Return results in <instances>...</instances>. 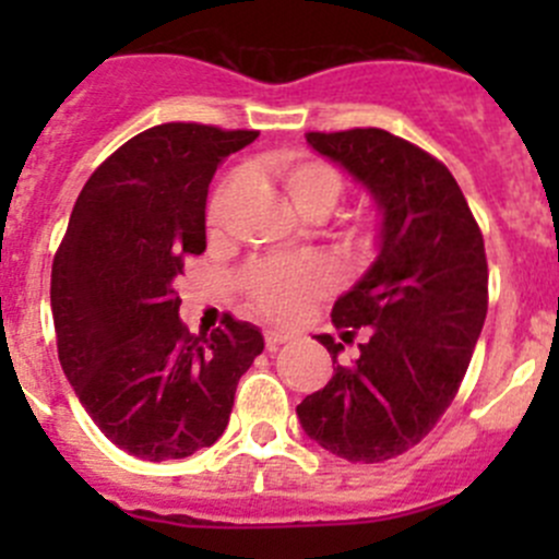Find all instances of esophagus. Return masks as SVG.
Returning a JSON list of instances; mask_svg holds the SVG:
<instances>
[{
	"label": "esophagus",
	"mask_w": 559,
	"mask_h": 559,
	"mask_svg": "<svg viewBox=\"0 0 559 559\" xmlns=\"http://www.w3.org/2000/svg\"><path fill=\"white\" fill-rule=\"evenodd\" d=\"M292 332H284V330H267L264 332V346L270 348V352H273V348H278V346H284V343H289L292 341Z\"/></svg>",
	"instance_id": "esophagus-1"
}]
</instances>
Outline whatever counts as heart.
I'll use <instances>...</instances> for the list:
<instances>
[{
    "label": "heart",
    "mask_w": 559,
    "mask_h": 559,
    "mask_svg": "<svg viewBox=\"0 0 559 559\" xmlns=\"http://www.w3.org/2000/svg\"><path fill=\"white\" fill-rule=\"evenodd\" d=\"M278 178L289 191L302 216H324L343 197V175L324 159L289 154L278 162ZM335 284V270L319 257L273 259L253 264L246 273V289L257 308L273 319H295L313 297L324 295Z\"/></svg>",
    "instance_id": "obj_1"
}]
</instances>
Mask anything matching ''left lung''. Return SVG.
Returning a JSON list of instances; mask_svg holds the SVG:
<instances>
[{
  "label": "left lung",
  "mask_w": 559,
  "mask_h": 559,
  "mask_svg": "<svg viewBox=\"0 0 559 559\" xmlns=\"http://www.w3.org/2000/svg\"><path fill=\"white\" fill-rule=\"evenodd\" d=\"M306 140L373 197L381 222L376 259L332 308L343 337L368 341L337 365L343 343L316 337L335 373L297 419L326 452L384 462L436 427L465 379L487 319L484 238L454 175L408 140L373 127Z\"/></svg>",
  "instance_id": "8db88e82"
}]
</instances>
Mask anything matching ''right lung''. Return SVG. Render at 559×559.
I'll return each mask as SVG.
<instances>
[{
    "label": "right lung",
    "mask_w": 559,
    "mask_h": 559,
    "mask_svg": "<svg viewBox=\"0 0 559 559\" xmlns=\"http://www.w3.org/2000/svg\"><path fill=\"white\" fill-rule=\"evenodd\" d=\"M259 132L159 123L94 170L50 273L59 362L94 425L148 462L183 460L227 430L240 376L262 354L248 321L211 335L180 321L175 281L205 251L207 186Z\"/></svg>",
    "instance_id": "add662e5"
}]
</instances>
